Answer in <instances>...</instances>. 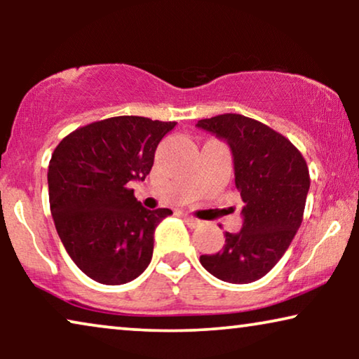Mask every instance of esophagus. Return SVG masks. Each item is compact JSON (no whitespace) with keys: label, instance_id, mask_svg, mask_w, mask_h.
Returning <instances> with one entry per match:
<instances>
[{"label":"esophagus","instance_id":"esophagus-1","mask_svg":"<svg viewBox=\"0 0 359 359\" xmlns=\"http://www.w3.org/2000/svg\"><path fill=\"white\" fill-rule=\"evenodd\" d=\"M183 219L186 220V222H188L189 227H193V229L199 227V225H201V220L193 217V215H189V214H183Z\"/></svg>","mask_w":359,"mask_h":359}]
</instances>
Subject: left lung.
Instances as JSON below:
<instances>
[{
  "mask_svg": "<svg viewBox=\"0 0 359 359\" xmlns=\"http://www.w3.org/2000/svg\"><path fill=\"white\" fill-rule=\"evenodd\" d=\"M196 127L225 140L233 156L235 186L243 201L240 232L199 262L232 284L258 281L273 269L301 227L311 176L306 160L286 137L240 114L198 121Z\"/></svg>",
  "mask_w": 359,
  "mask_h": 359,
  "instance_id": "8db88e82",
  "label": "left lung"
}]
</instances>
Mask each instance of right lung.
<instances>
[{
  "mask_svg": "<svg viewBox=\"0 0 359 359\" xmlns=\"http://www.w3.org/2000/svg\"><path fill=\"white\" fill-rule=\"evenodd\" d=\"M175 126L109 117L72 132L53 150L47 181L57 233L95 281L126 284L149 266L156 225L173 212L145 209L129 184L150 173L156 147Z\"/></svg>",
  "mask_w": 359,
  "mask_h": 359,
  "instance_id": "obj_1",
  "label": "right lung"
}]
</instances>
